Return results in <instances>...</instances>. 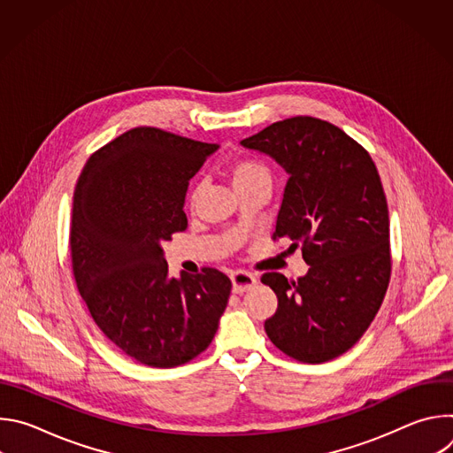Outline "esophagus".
Listing matches in <instances>:
<instances>
[{
    "label": "esophagus",
    "instance_id": "esophagus-1",
    "mask_svg": "<svg viewBox=\"0 0 453 453\" xmlns=\"http://www.w3.org/2000/svg\"><path fill=\"white\" fill-rule=\"evenodd\" d=\"M231 281H233V292L236 294H243L247 290H250L252 287H256L257 280L254 274H249L245 271H236L231 274Z\"/></svg>",
    "mask_w": 453,
    "mask_h": 453
}]
</instances>
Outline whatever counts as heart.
Returning <instances> with one entry per match:
<instances>
[{"label":"heart","instance_id":"b5f03b06","mask_svg":"<svg viewBox=\"0 0 453 453\" xmlns=\"http://www.w3.org/2000/svg\"><path fill=\"white\" fill-rule=\"evenodd\" d=\"M229 173H231V180H233L234 189L254 184L257 180H271V172L265 165L257 163L254 159H247V157L236 159L231 165Z\"/></svg>","mask_w":453,"mask_h":453}]
</instances>
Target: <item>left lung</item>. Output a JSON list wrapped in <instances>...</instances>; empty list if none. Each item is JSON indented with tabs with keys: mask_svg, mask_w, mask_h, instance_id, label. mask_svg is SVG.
Masks as SVG:
<instances>
[{
	"mask_svg": "<svg viewBox=\"0 0 453 453\" xmlns=\"http://www.w3.org/2000/svg\"><path fill=\"white\" fill-rule=\"evenodd\" d=\"M240 143L288 173L274 240L301 247L310 265L297 281L262 276L278 296L265 332L299 362H328L358 342L389 287V210L378 170L339 127L311 116L276 121Z\"/></svg>",
	"mask_w": 453,
	"mask_h": 453,
	"instance_id": "8db88e82",
	"label": "left lung"
}]
</instances>
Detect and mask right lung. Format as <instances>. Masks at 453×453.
I'll return each instance as SVG.
<instances>
[{
    "label": "right lung",
    "mask_w": 453,
    "mask_h": 453,
    "mask_svg": "<svg viewBox=\"0 0 453 453\" xmlns=\"http://www.w3.org/2000/svg\"><path fill=\"white\" fill-rule=\"evenodd\" d=\"M219 145L154 127L118 136L86 163L70 229L77 288L104 335L150 367H177L213 341L231 280L168 274L161 243L188 226L189 179Z\"/></svg>",
    "instance_id": "add662e5"
}]
</instances>
